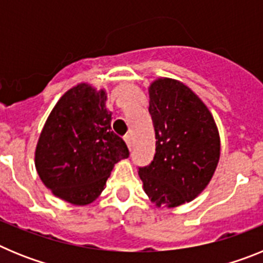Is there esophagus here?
I'll return each mask as SVG.
<instances>
[{"mask_svg":"<svg viewBox=\"0 0 263 263\" xmlns=\"http://www.w3.org/2000/svg\"><path fill=\"white\" fill-rule=\"evenodd\" d=\"M125 142H126L127 147H129V150H132L133 148V141H132V137L130 136H125Z\"/></svg>","mask_w":263,"mask_h":263,"instance_id":"34e87169","label":"esophagus"}]
</instances>
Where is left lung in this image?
Segmentation results:
<instances>
[{"instance_id":"1","label":"left lung","mask_w":263,"mask_h":263,"mask_svg":"<svg viewBox=\"0 0 263 263\" xmlns=\"http://www.w3.org/2000/svg\"><path fill=\"white\" fill-rule=\"evenodd\" d=\"M148 95L157 142L154 159L138 174L155 205L174 208L208 185L220 158V136L205 104L183 83L158 79Z\"/></svg>"}]
</instances>
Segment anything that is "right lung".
<instances>
[{
    "label": "right lung",
    "mask_w": 263,
    "mask_h": 263,
    "mask_svg": "<svg viewBox=\"0 0 263 263\" xmlns=\"http://www.w3.org/2000/svg\"><path fill=\"white\" fill-rule=\"evenodd\" d=\"M105 90L79 84L67 90L46 121L35 150L41 180L55 196L87 205L103 192L113 166L129 148L111 130Z\"/></svg>",
    "instance_id": "obj_1"
}]
</instances>
